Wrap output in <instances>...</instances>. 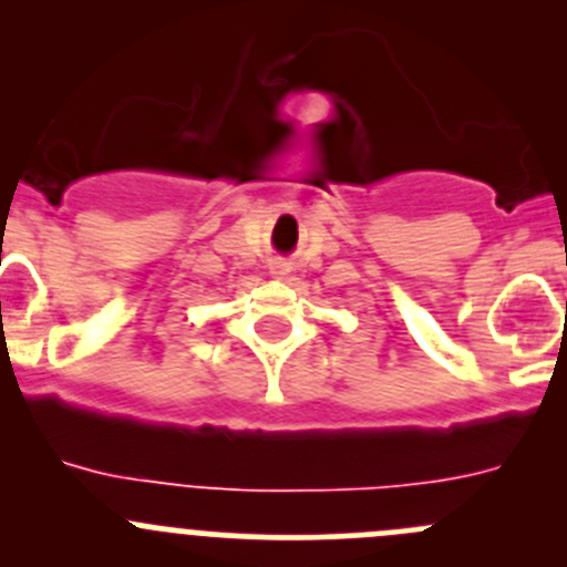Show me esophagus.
<instances>
[{
  "mask_svg": "<svg viewBox=\"0 0 567 567\" xmlns=\"http://www.w3.org/2000/svg\"><path fill=\"white\" fill-rule=\"evenodd\" d=\"M271 271H274V274H279V277H285V274L290 271L288 260H282V257H277V260H271Z\"/></svg>",
  "mask_w": 567,
  "mask_h": 567,
  "instance_id": "esophagus-1",
  "label": "esophagus"
}]
</instances>
